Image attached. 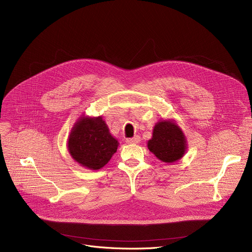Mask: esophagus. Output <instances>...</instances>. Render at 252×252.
<instances>
[{
	"label": "esophagus",
	"instance_id": "34e87169",
	"mask_svg": "<svg viewBox=\"0 0 252 252\" xmlns=\"http://www.w3.org/2000/svg\"><path fill=\"white\" fill-rule=\"evenodd\" d=\"M140 141H141V138L139 136H135L134 138L126 139L127 144H138V143H140Z\"/></svg>",
	"mask_w": 252,
	"mask_h": 252
}]
</instances>
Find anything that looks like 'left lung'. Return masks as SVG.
<instances>
[{
	"mask_svg": "<svg viewBox=\"0 0 252 252\" xmlns=\"http://www.w3.org/2000/svg\"><path fill=\"white\" fill-rule=\"evenodd\" d=\"M147 146L158 159L173 163L184 156L187 149V141L178 125L173 121H162L155 125Z\"/></svg>",
	"mask_w": 252,
	"mask_h": 252,
	"instance_id": "1",
	"label": "left lung"
}]
</instances>
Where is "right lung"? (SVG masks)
<instances>
[{"label": "right lung", "mask_w": 252, "mask_h": 252, "mask_svg": "<svg viewBox=\"0 0 252 252\" xmlns=\"http://www.w3.org/2000/svg\"><path fill=\"white\" fill-rule=\"evenodd\" d=\"M118 141L111 136L101 116H83L68 137V151L73 159L89 169H100L116 152Z\"/></svg>", "instance_id": "add662e5"}]
</instances>
